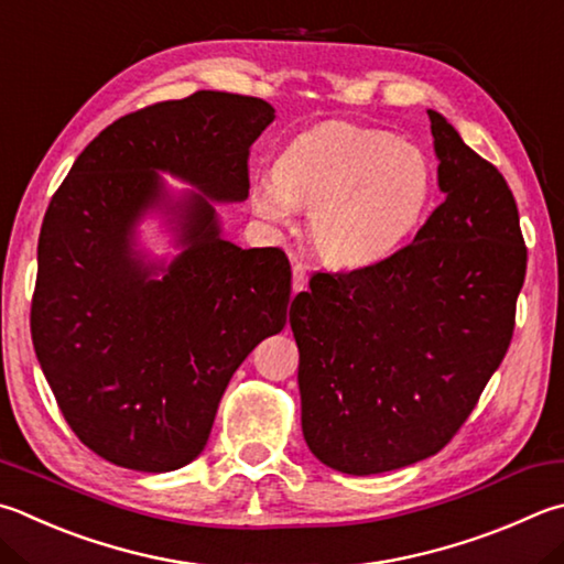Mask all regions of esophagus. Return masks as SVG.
<instances>
[{
  "label": "esophagus",
  "mask_w": 564,
  "mask_h": 564,
  "mask_svg": "<svg viewBox=\"0 0 564 564\" xmlns=\"http://www.w3.org/2000/svg\"><path fill=\"white\" fill-rule=\"evenodd\" d=\"M305 291V265L293 263V293Z\"/></svg>",
  "instance_id": "1"
}]
</instances>
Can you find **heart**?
Wrapping results in <instances>:
<instances>
[{
    "mask_svg": "<svg viewBox=\"0 0 564 564\" xmlns=\"http://www.w3.org/2000/svg\"><path fill=\"white\" fill-rule=\"evenodd\" d=\"M432 165L422 148L355 122H323L295 135L273 175L251 182V207L271 224L311 209L313 249L335 269L389 259L422 219Z\"/></svg>",
    "mask_w": 564,
    "mask_h": 564,
    "instance_id": "obj_1",
    "label": "heart"
}]
</instances>
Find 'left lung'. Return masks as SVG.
<instances>
[{"mask_svg":"<svg viewBox=\"0 0 564 564\" xmlns=\"http://www.w3.org/2000/svg\"><path fill=\"white\" fill-rule=\"evenodd\" d=\"M429 120L444 202L409 247L315 273L291 305L305 444L340 474L442 452L513 337L528 263L513 192L442 112Z\"/></svg>","mask_w":564,"mask_h":564,"instance_id":"8db88e82","label":"left lung"}]
</instances>
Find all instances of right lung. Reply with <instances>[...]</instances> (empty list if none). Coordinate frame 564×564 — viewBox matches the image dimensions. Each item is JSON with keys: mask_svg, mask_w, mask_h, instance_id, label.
<instances>
[{"mask_svg": "<svg viewBox=\"0 0 564 564\" xmlns=\"http://www.w3.org/2000/svg\"><path fill=\"white\" fill-rule=\"evenodd\" d=\"M273 118L219 90L148 106L100 132L51 197L34 350L68 426L110 464L165 474L197 458L231 375L291 315L285 253L227 241L217 214L249 197V148ZM150 213L176 237L172 262L139 249Z\"/></svg>", "mask_w": 564, "mask_h": 564, "instance_id": "add662e5", "label": "right lung"}]
</instances>
